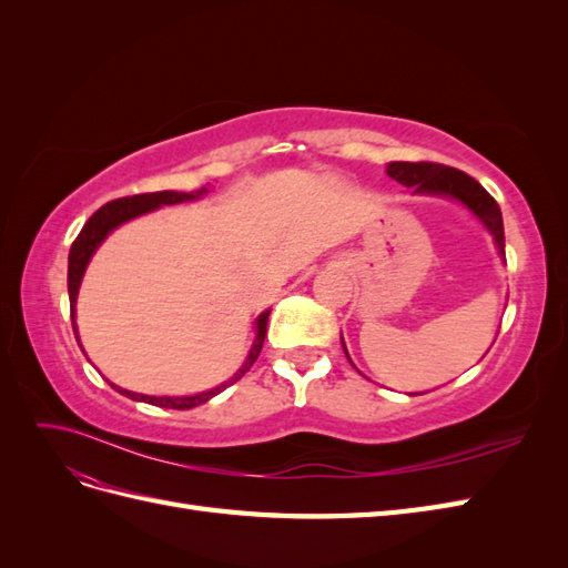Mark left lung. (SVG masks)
Returning a JSON list of instances; mask_svg holds the SVG:
<instances>
[{
    "mask_svg": "<svg viewBox=\"0 0 568 568\" xmlns=\"http://www.w3.org/2000/svg\"><path fill=\"white\" fill-rule=\"evenodd\" d=\"M386 175L405 186H412V194L443 196V199L459 201L464 209L471 211L480 220V225H484L493 234L497 253H500V257L505 261V227H503L500 205H497V201L474 178L462 173V170H457V168H448L440 163H426V161H422V163L393 161L386 165ZM341 346H343V351H346L343 336H341ZM346 357L351 359L348 351H346ZM409 395H415V393H409Z\"/></svg>",
    "mask_w": 568,
    "mask_h": 568,
    "instance_id": "obj_1",
    "label": "left lung"
}]
</instances>
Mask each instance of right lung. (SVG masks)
<instances>
[{"label": "right lung", "mask_w": 568, "mask_h": 568, "mask_svg": "<svg viewBox=\"0 0 568 568\" xmlns=\"http://www.w3.org/2000/svg\"><path fill=\"white\" fill-rule=\"evenodd\" d=\"M209 194V189L201 186L196 189V192H170V189H165V192H153V194H136V196H125V199H115L106 205H101V209L84 222L82 232L78 234V239L71 246V253H68V298H71V320H73V332H75V338L80 343V336H78V324H75V303H78V291H80V284H82V277H84V270H88L92 255L97 253V248L104 244V239L120 225H125V222L140 217V215H146L151 211L161 209V205H175V203H184V201H196L201 196ZM267 317H270V311L261 313L255 320V338L251 343V351L244 359V365L239 367L234 372V376H230L227 382H222L220 386L211 388V390H203V393H194V395H144V393H134V390H128V388H120L115 384H111L118 393L128 395L130 400H140V403H149V405H161V407H170V409H192L196 405H203L209 403L211 398H215L217 393L225 390L227 386H232L234 382L242 379V376L253 367V363L257 359V355H261V348H263V341H265V334H267ZM82 348V343H80Z\"/></svg>", "instance_id": "right-lung-1"}]
</instances>
